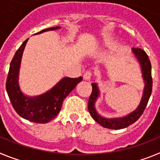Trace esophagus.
<instances>
[{
	"mask_svg": "<svg viewBox=\"0 0 160 160\" xmlns=\"http://www.w3.org/2000/svg\"><path fill=\"white\" fill-rule=\"evenodd\" d=\"M91 75H92V73H91V72L90 71H86L84 73V74H83V79L84 80H90V78H91Z\"/></svg>",
	"mask_w": 160,
	"mask_h": 160,
	"instance_id": "obj_1",
	"label": "esophagus"
}]
</instances>
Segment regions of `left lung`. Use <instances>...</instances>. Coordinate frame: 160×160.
<instances>
[{
	"mask_svg": "<svg viewBox=\"0 0 160 160\" xmlns=\"http://www.w3.org/2000/svg\"><path fill=\"white\" fill-rule=\"evenodd\" d=\"M132 53L138 60L140 65L142 77L144 82V88L142 92V98L138 104V107L135 111L128 114L124 117L119 118H108L100 115L98 113L95 108V102L98 98L100 96V91L97 83H92V93L90 94L88 102V110L90 115L94 119V121L102 126L103 128L108 129L119 130L122 128H128V126L131 125L136 122L140 118L144 110L146 108L150 96L152 91V65L148 58V54L143 49L139 48H133Z\"/></svg>",
	"mask_w": 160,
	"mask_h": 160,
	"instance_id": "1",
	"label": "left lung"
}]
</instances>
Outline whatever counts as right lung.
Here are the masks:
<instances>
[{
    "label": "right lung",
    "instance_id": "right-lung-1",
    "mask_svg": "<svg viewBox=\"0 0 160 160\" xmlns=\"http://www.w3.org/2000/svg\"><path fill=\"white\" fill-rule=\"evenodd\" d=\"M59 29V26L48 28L35 34ZM28 40L29 38L22 44L11 61L6 80L7 94L12 107L20 116L30 122L46 123L57 116L66 96L82 80V78H63L47 92L33 97L25 95L20 88L18 81L22 54Z\"/></svg>",
    "mask_w": 160,
    "mask_h": 160
}]
</instances>
